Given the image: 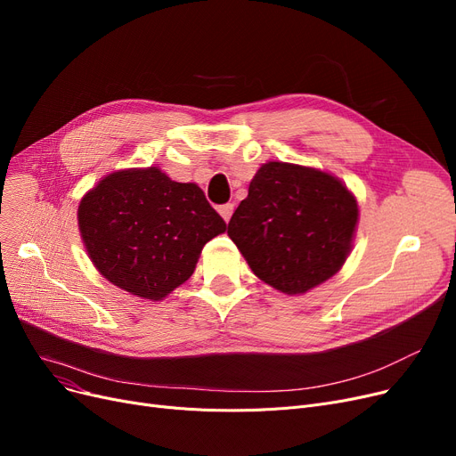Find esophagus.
Here are the masks:
<instances>
[{"label":"esophagus","instance_id":"esophagus-1","mask_svg":"<svg viewBox=\"0 0 456 456\" xmlns=\"http://www.w3.org/2000/svg\"><path fill=\"white\" fill-rule=\"evenodd\" d=\"M232 210H234V205H232V203H225V205H220V208H218V212L222 214V218H224L225 222H229V220H231Z\"/></svg>","mask_w":456,"mask_h":456}]
</instances>
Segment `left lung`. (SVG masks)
Masks as SVG:
<instances>
[{"label": "left lung", "instance_id": "1", "mask_svg": "<svg viewBox=\"0 0 456 456\" xmlns=\"http://www.w3.org/2000/svg\"><path fill=\"white\" fill-rule=\"evenodd\" d=\"M358 205L314 167L268 162L255 174L227 234L253 273L284 294H305L346 262Z\"/></svg>", "mask_w": 456, "mask_h": 456}]
</instances>
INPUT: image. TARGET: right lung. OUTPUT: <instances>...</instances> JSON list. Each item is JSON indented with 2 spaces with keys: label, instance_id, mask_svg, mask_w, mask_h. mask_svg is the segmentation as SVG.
Returning <instances> with one entry per match:
<instances>
[{
  "label": "right lung",
  "instance_id": "obj_1",
  "mask_svg": "<svg viewBox=\"0 0 456 456\" xmlns=\"http://www.w3.org/2000/svg\"><path fill=\"white\" fill-rule=\"evenodd\" d=\"M77 218L100 273L153 301L194 273L203 246L227 229L198 184L159 167L107 175L81 200Z\"/></svg>",
  "mask_w": 456,
  "mask_h": 456
}]
</instances>
